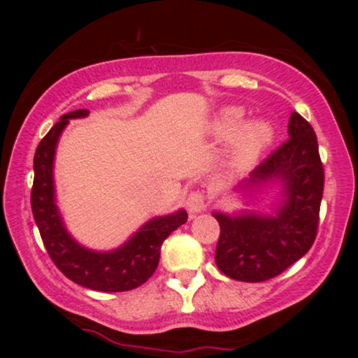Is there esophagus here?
Listing matches in <instances>:
<instances>
[{
  "label": "esophagus",
  "instance_id": "34e87169",
  "mask_svg": "<svg viewBox=\"0 0 358 358\" xmlns=\"http://www.w3.org/2000/svg\"><path fill=\"white\" fill-rule=\"evenodd\" d=\"M187 207L190 213H199V212L205 210V207H207V200H205L203 192H200V190L192 192L187 199Z\"/></svg>",
  "mask_w": 358,
  "mask_h": 358
}]
</instances>
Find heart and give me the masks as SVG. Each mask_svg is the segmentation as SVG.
<instances>
[{
    "label": "heart",
    "mask_w": 358,
    "mask_h": 358,
    "mask_svg": "<svg viewBox=\"0 0 358 358\" xmlns=\"http://www.w3.org/2000/svg\"><path fill=\"white\" fill-rule=\"evenodd\" d=\"M241 119V113L237 109H231V110H225L224 114V126L231 127L236 126ZM271 136V131L269 127L266 124H257L249 126L248 129L242 133V136L239 139V155L242 158H249V156L256 155L266 143L269 141Z\"/></svg>",
    "instance_id": "heart-1"
}]
</instances>
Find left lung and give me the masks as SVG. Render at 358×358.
Wrapping results in <instances>:
<instances>
[{"label":"left lung","mask_w":358,"mask_h":358,"mask_svg":"<svg viewBox=\"0 0 358 358\" xmlns=\"http://www.w3.org/2000/svg\"><path fill=\"white\" fill-rule=\"evenodd\" d=\"M289 138L249 176L245 187L268 180L282 182V202L276 217L213 213L220 225L215 262L225 276L261 282L279 276L311 249L320 224L324 170L318 139L305 117L293 113Z\"/></svg>","instance_id":"left-lung-1"}]
</instances>
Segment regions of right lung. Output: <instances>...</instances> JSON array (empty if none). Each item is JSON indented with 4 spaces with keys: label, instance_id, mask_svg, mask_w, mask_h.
I'll use <instances>...</instances> for the list:
<instances>
[{
    "label": "right lung",
    "instance_id": "obj_1",
    "mask_svg": "<svg viewBox=\"0 0 358 358\" xmlns=\"http://www.w3.org/2000/svg\"><path fill=\"white\" fill-rule=\"evenodd\" d=\"M87 109L64 114L38 143L34 158L31 212L43 245L53 264L77 285L104 293H121L141 286L158 268L163 241L188 219L187 212L158 217L143 225L122 248L110 252H94L69 236L59 215L53 195V155L69 119L85 117Z\"/></svg>",
    "mask_w": 358,
    "mask_h": 358
}]
</instances>
